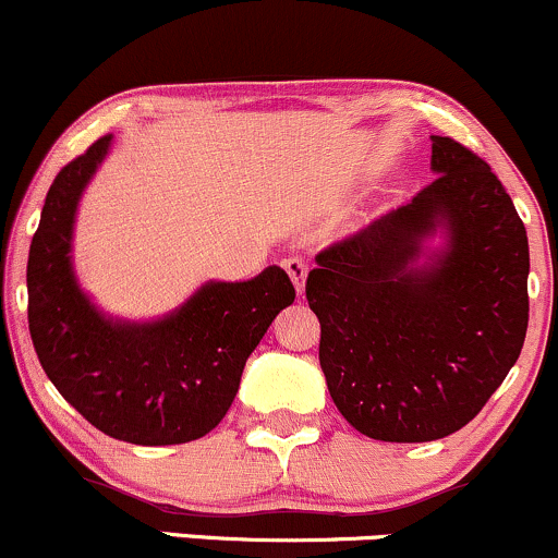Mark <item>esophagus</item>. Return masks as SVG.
Instances as JSON below:
<instances>
[{
	"label": "esophagus",
	"mask_w": 558,
	"mask_h": 558,
	"mask_svg": "<svg viewBox=\"0 0 558 558\" xmlns=\"http://www.w3.org/2000/svg\"><path fill=\"white\" fill-rule=\"evenodd\" d=\"M284 268L287 274H290L294 287H298V292L303 294V287H305V277H307V260L300 258V255H292V258L284 260Z\"/></svg>",
	"instance_id": "1"
}]
</instances>
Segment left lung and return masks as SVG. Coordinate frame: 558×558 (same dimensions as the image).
I'll return each instance as SVG.
<instances>
[{
    "label": "left lung",
    "mask_w": 558,
    "mask_h": 558,
    "mask_svg": "<svg viewBox=\"0 0 558 558\" xmlns=\"http://www.w3.org/2000/svg\"><path fill=\"white\" fill-rule=\"evenodd\" d=\"M438 174L408 206L316 255L305 298L344 421L376 441H436L468 425L520 357L527 232L473 150L430 135ZM441 228V252L416 260Z\"/></svg>",
    "instance_id": "obj_1"
}]
</instances>
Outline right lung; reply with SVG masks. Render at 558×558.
Wrapping results in <instances>:
<instances>
[{
	"instance_id": "right-lung-1",
	"label": "right lung",
	"mask_w": 558,
	"mask_h": 558,
	"mask_svg": "<svg viewBox=\"0 0 558 558\" xmlns=\"http://www.w3.org/2000/svg\"><path fill=\"white\" fill-rule=\"evenodd\" d=\"M111 146L98 137L54 177L28 253V329L57 391L101 434L141 447L206 436L221 423L271 320L292 305L284 268L208 281L150 324L104 316L72 274L77 201Z\"/></svg>"
}]
</instances>
